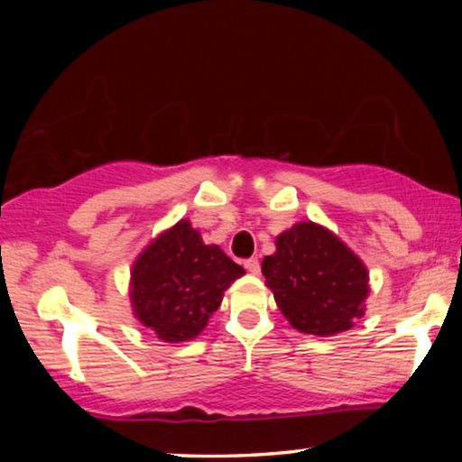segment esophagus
Segmentation results:
<instances>
[{
    "mask_svg": "<svg viewBox=\"0 0 462 462\" xmlns=\"http://www.w3.org/2000/svg\"><path fill=\"white\" fill-rule=\"evenodd\" d=\"M244 267L248 269V273L252 275L261 273V263H258V258H248V261H244Z\"/></svg>",
    "mask_w": 462,
    "mask_h": 462,
    "instance_id": "34e87169",
    "label": "esophagus"
}]
</instances>
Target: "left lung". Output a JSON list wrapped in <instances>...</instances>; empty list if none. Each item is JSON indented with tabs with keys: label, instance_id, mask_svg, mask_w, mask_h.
Masks as SVG:
<instances>
[{
	"label": "left lung",
	"instance_id": "left-lung-1",
	"mask_svg": "<svg viewBox=\"0 0 462 462\" xmlns=\"http://www.w3.org/2000/svg\"><path fill=\"white\" fill-rule=\"evenodd\" d=\"M275 254L264 256L263 275L280 311L296 330L332 337L364 315L368 271L324 226L299 223L275 239Z\"/></svg>",
	"mask_w": 462,
	"mask_h": 462
}]
</instances>
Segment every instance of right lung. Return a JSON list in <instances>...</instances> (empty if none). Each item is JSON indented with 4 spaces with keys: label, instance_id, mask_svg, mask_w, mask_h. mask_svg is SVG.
I'll return each instance as SVG.
<instances>
[{
    "label": "right lung",
    "instance_id": "obj_1",
    "mask_svg": "<svg viewBox=\"0 0 462 462\" xmlns=\"http://www.w3.org/2000/svg\"><path fill=\"white\" fill-rule=\"evenodd\" d=\"M245 271L218 245H206L191 223L162 233L132 267V307L143 326L166 343L204 330L223 292Z\"/></svg>",
    "mask_w": 462,
    "mask_h": 462
}]
</instances>
